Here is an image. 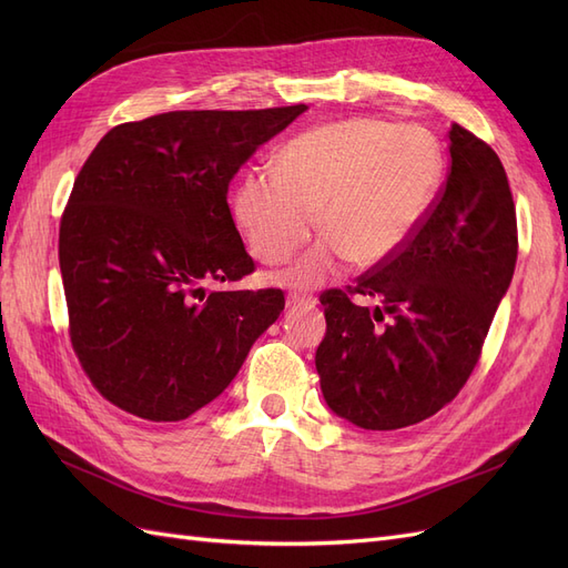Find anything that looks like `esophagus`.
<instances>
[{
  "mask_svg": "<svg viewBox=\"0 0 568 568\" xmlns=\"http://www.w3.org/2000/svg\"><path fill=\"white\" fill-rule=\"evenodd\" d=\"M315 298L313 296H303V294H288L286 296V307H313Z\"/></svg>",
  "mask_w": 568,
  "mask_h": 568,
  "instance_id": "1",
  "label": "esophagus"
}]
</instances>
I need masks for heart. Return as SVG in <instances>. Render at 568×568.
I'll list each match as a JSON object with an SVG mask.
<instances>
[{"mask_svg":"<svg viewBox=\"0 0 568 568\" xmlns=\"http://www.w3.org/2000/svg\"><path fill=\"white\" fill-rule=\"evenodd\" d=\"M443 175L432 132L346 118L286 142L277 173L248 170L232 211L251 253L267 265L294 257L322 225L326 234L282 274L288 286L313 288L348 261L374 267L398 253L432 211Z\"/></svg>","mask_w":568,"mask_h":568,"instance_id":"1","label":"heart"}]
</instances>
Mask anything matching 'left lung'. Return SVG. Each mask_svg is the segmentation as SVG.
<instances>
[{
    "label": "left lung",
    "mask_w": 568,
    "mask_h": 568,
    "mask_svg": "<svg viewBox=\"0 0 568 568\" xmlns=\"http://www.w3.org/2000/svg\"><path fill=\"white\" fill-rule=\"evenodd\" d=\"M450 170L409 242L320 296L324 400L369 432L434 417L471 376L517 265V209L497 153L453 123ZM374 300L357 306L351 295Z\"/></svg>",
    "instance_id": "8db88e82"
}]
</instances>
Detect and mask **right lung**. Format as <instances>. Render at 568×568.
Returning a JSON list of instances; mask_svg holds the SVG:
<instances>
[{"instance_id":"obj_1","label":"right lung","mask_w":568,"mask_h":568,"mask_svg":"<svg viewBox=\"0 0 568 568\" xmlns=\"http://www.w3.org/2000/svg\"><path fill=\"white\" fill-rule=\"evenodd\" d=\"M305 104L170 111L109 130L59 227L68 336L104 398L149 422L215 400L284 311L282 288H211L255 270L227 189Z\"/></svg>"}]
</instances>
